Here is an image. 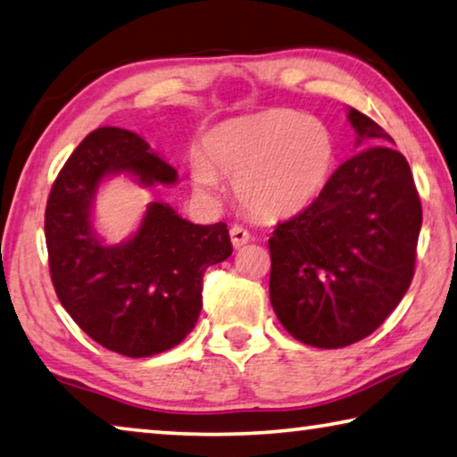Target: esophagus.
Masks as SVG:
<instances>
[{"label": "esophagus", "instance_id": "obj_1", "mask_svg": "<svg viewBox=\"0 0 457 457\" xmlns=\"http://www.w3.org/2000/svg\"><path fill=\"white\" fill-rule=\"evenodd\" d=\"M229 236H231V244H234V248H242L244 244H248L252 240L250 231L244 229L242 226H234L229 229Z\"/></svg>", "mask_w": 457, "mask_h": 457}]
</instances>
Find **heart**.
Listing matches in <instances>:
<instances>
[{
    "label": "heart",
    "mask_w": 457,
    "mask_h": 457,
    "mask_svg": "<svg viewBox=\"0 0 457 457\" xmlns=\"http://www.w3.org/2000/svg\"><path fill=\"white\" fill-rule=\"evenodd\" d=\"M336 164V140L321 120L293 110H268L209 129L191 177L215 193L220 177L236 180V197L252 215L280 220L307 209Z\"/></svg>",
    "instance_id": "obj_1"
}]
</instances>
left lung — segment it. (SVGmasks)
<instances>
[{
	"mask_svg": "<svg viewBox=\"0 0 457 457\" xmlns=\"http://www.w3.org/2000/svg\"><path fill=\"white\" fill-rule=\"evenodd\" d=\"M361 142L307 209L268 240L270 303L299 342L336 350L380 328L411 287L423 212L407 158L374 120L350 110Z\"/></svg>",
	"mask_w": 457,
	"mask_h": 457,
	"instance_id": "1",
	"label": "left lung"
}]
</instances>
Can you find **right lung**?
Segmentation results:
<instances>
[{"label":"right lung","mask_w":457,"mask_h":457,"mask_svg":"<svg viewBox=\"0 0 457 457\" xmlns=\"http://www.w3.org/2000/svg\"><path fill=\"white\" fill-rule=\"evenodd\" d=\"M132 175L142 187L175 185L177 170L129 129L97 128L79 144L48 195L45 236L56 296L107 350L146 358L189 336L203 307V274L231 254L228 226H195L150 203L129 240L107 245L91 209L101 180Z\"/></svg>","instance_id":"1"}]
</instances>
